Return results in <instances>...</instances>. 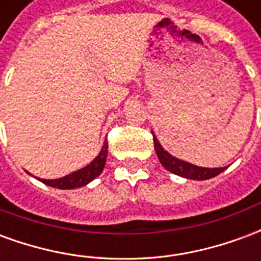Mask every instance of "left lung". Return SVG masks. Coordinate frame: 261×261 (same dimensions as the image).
<instances>
[{
	"mask_svg": "<svg viewBox=\"0 0 261 261\" xmlns=\"http://www.w3.org/2000/svg\"><path fill=\"white\" fill-rule=\"evenodd\" d=\"M153 145H155V151L158 155L159 162L164 165L165 169H168L177 176L186 177V179L207 180V179H211V177H215L219 173H222L226 169V168H201V166H196V165L185 162L181 159L175 158L168 151H165L155 136H153Z\"/></svg>",
	"mask_w": 261,
	"mask_h": 261,
	"instance_id": "obj_1",
	"label": "left lung"
}]
</instances>
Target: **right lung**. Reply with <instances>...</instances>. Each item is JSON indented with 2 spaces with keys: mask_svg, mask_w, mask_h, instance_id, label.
<instances>
[{
  "mask_svg": "<svg viewBox=\"0 0 261 261\" xmlns=\"http://www.w3.org/2000/svg\"><path fill=\"white\" fill-rule=\"evenodd\" d=\"M106 156H108V142L103 144L99 155L92 161L91 164L86 165L85 168L75 170L72 173L64 176V177H60V179H48V180L47 179H39V180L47 186L57 187L61 190H69V189L85 186L102 173L105 164H106Z\"/></svg>",
  "mask_w": 261,
  "mask_h": 261,
  "instance_id": "right-lung-1",
  "label": "right lung"
}]
</instances>
